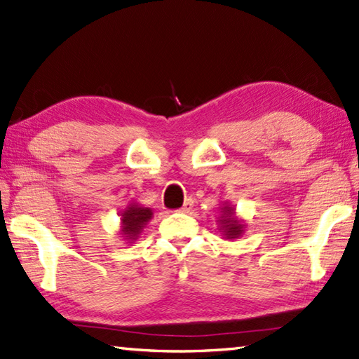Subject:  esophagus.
<instances>
[{
  "label": "esophagus",
  "mask_w": 359,
  "mask_h": 359,
  "mask_svg": "<svg viewBox=\"0 0 359 359\" xmlns=\"http://www.w3.org/2000/svg\"><path fill=\"white\" fill-rule=\"evenodd\" d=\"M193 207H194V201H193V199H187L184 205H182V208L179 210V212H182V213H189V212H191V210H193Z\"/></svg>",
  "instance_id": "esophagus-1"
}]
</instances>
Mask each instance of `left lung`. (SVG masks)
Listing matches in <instances>:
<instances>
[{"label": "left lung", "instance_id": "left-lung-1", "mask_svg": "<svg viewBox=\"0 0 359 359\" xmlns=\"http://www.w3.org/2000/svg\"><path fill=\"white\" fill-rule=\"evenodd\" d=\"M219 224H221V230L224 231V235H226L229 240H231V238H238L243 233L244 226L235 216L233 207H229V205L224 207V215L221 216Z\"/></svg>", "mask_w": 359, "mask_h": 359}]
</instances>
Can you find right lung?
I'll use <instances>...</instances> for the list:
<instances>
[{
    "label": "right lung",
    "instance_id": "obj_1",
    "mask_svg": "<svg viewBox=\"0 0 359 359\" xmlns=\"http://www.w3.org/2000/svg\"><path fill=\"white\" fill-rule=\"evenodd\" d=\"M121 216H123L121 217V222H123L121 231L124 235V240L133 241V240H137L146 224L149 222V219L152 217V210L132 203V205H129L124 210V213Z\"/></svg>",
    "mask_w": 359,
    "mask_h": 359
}]
</instances>
